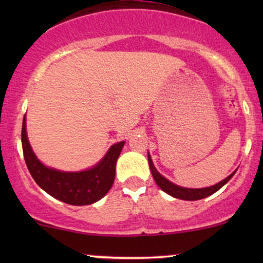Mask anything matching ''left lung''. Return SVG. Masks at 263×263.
<instances>
[{"label":"left lung","mask_w":263,"mask_h":263,"mask_svg":"<svg viewBox=\"0 0 263 263\" xmlns=\"http://www.w3.org/2000/svg\"><path fill=\"white\" fill-rule=\"evenodd\" d=\"M148 164L151 168V173H152L153 178H155L157 185H158L159 188L163 190V192H165L167 194H170V195H172V197H174L177 199H182V200H190V201L199 200V199H204V198L209 197V195H211V194H214L215 192H218L220 188H222V186H224L232 177H234V174L236 173V171H237L236 170L235 172H232L230 176L226 177L225 179H222L221 182L215 184V185L208 186V188L192 189V188H184V186L177 185V184L170 182L167 178L163 177L162 174L156 170V167H155V164H153L149 153H148Z\"/></svg>","instance_id":"left-lung-1"}]
</instances>
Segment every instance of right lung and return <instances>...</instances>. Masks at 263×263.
I'll use <instances>...</instances> for the list:
<instances>
[{
    "label": "right lung",
    "mask_w": 263,
    "mask_h": 263,
    "mask_svg": "<svg viewBox=\"0 0 263 263\" xmlns=\"http://www.w3.org/2000/svg\"><path fill=\"white\" fill-rule=\"evenodd\" d=\"M125 141L112 144L98 164L80 172H63L44 165L33 152L26 129V116L22 123V148L29 173L44 192L70 205H89L100 200L112 186L116 162Z\"/></svg>",
    "instance_id": "1"
}]
</instances>
